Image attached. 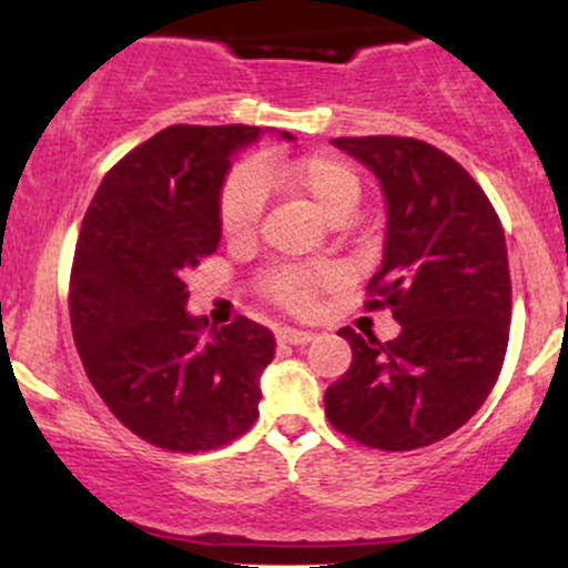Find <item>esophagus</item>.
I'll return each mask as SVG.
<instances>
[{
  "mask_svg": "<svg viewBox=\"0 0 568 568\" xmlns=\"http://www.w3.org/2000/svg\"><path fill=\"white\" fill-rule=\"evenodd\" d=\"M315 334L312 331H298V328H280L277 342L280 344H293V347H302V344H310Z\"/></svg>",
  "mask_w": 568,
  "mask_h": 568,
  "instance_id": "34e87169",
  "label": "esophagus"
}]
</instances>
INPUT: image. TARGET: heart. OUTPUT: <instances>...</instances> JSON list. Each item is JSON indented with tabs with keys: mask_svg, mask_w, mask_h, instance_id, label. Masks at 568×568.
<instances>
[{
	"mask_svg": "<svg viewBox=\"0 0 568 568\" xmlns=\"http://www.w3.org/2000/svg\"><path fill=\"white\" fill-rule=\"evenodd\" d=\"M266 186H283L304 197L323 219H344L361 200V175L349 162L328 152L298 160H262L226 175L219 197L221 230L232 243L256 237L264 213ZM336 283L328 266H283L264 277V293L291 312H310L317 293Z\"/></svg>",
	"mask_w": 568,
	"mask_h": 568,
	"instance_id": "obj_1",
	"label": "heart"
}]
</instances>
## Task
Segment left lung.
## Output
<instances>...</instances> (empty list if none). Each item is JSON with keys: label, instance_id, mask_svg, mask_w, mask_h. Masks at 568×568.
<instances>
[{"label": "left lung", "instance_id": "left-lung-1", "mask_svg": "<svg viewBox=\"0 0 568 568\" xmlns=\"http://www.w3.org/2000/svg\"><path fill=\"white\" fill-rule=\"evenodd\" d=\"M379 179L387 232L366 310L389 306L393 342L342 328L349 371L325 389L338 433L382 452L452 435L486 403L510 338L505 230L486 192L433 143L400 135L334 139Z\"/></svg>", "mask_w": 568, "mask_h": 568}]
</instances>
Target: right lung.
Segmentation results:
<instances>
[{
    "instance_id": "1",
    "label": "right lung",
    "mask_w": 568,
    "mask_h": 568,
    "mask_svg": "<svg viewBox=\"0 0 568 568\" xmlns=\"http://www.w3.org/2000/svg\"><path fill=\"white\" fill-rule=\"evenodd\" d=\"M253 125H171L103 175L69 283L84 374L130 433L168 452H207L251 429L275 336L237 315L207 328L186 312V275L216 253L219 197ZM293 141L291 133H280Z\"/></svg>"
}]
</instances>
